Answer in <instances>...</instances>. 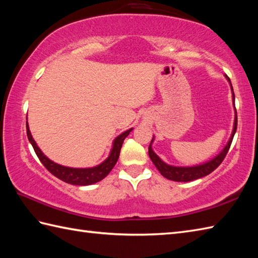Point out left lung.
<instances>
[{
	"label": "left lung",
	"mask_w": 258,
	"mask_h": 258,
	"mask_svg": "<svg viewBox=\"0 0 258 258\" xmlns=\"http://www.w3.org/2000/svg\"><path fill=\"white\" fill-rule=\"evenodd\" d=\"M226 79L231 84V80H229L228 76L226 75ZM231 90L233 93V103L235 106V95H234V91H233V86L231 84ZM235 113H236V108H235ZM236 128H237V114H235V120H234V128L233 132L231 135V139H229L228 143L226 144V146L224 147V150L218 154L217 156H215L214 158H212L211 161H208L204 164H201V165H196V166H188V167H184V166H172L168 165L165 162H163L160 157H158L154 151L152 150V143L154 141V138L151 141V144L149 146V155L151 157V160L153 162V164L156 166V168L160 171V173L163 175L164 177L167 179L174 180V182H190V180H194L197 178H202L206 176V175L211 174L214 169H216L218 166L221 165V163L224 161L227 152L231 147L232 141L235 133H236Z\"/></svg>",
	"instance_id": "1"
}]
</instances>
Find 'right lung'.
<instances>
[{
    "label": "right lung",
    "mask_w": 258,
    "mask_h": 258,
    "mask_svg": "<svg viewBox=\"0 0 258 258\" xmlns=\"http://www.w3.org/2000/svg\"><path fill=\"white\" fill-rule=\"evenodd\" d=\"M132 130L133 128L125 131L124 133L118 135L117 138L114 140L111 153H109V155L106 160L103 163H101L100 165L90 167V168H73V167L62 166L59 165V164L54 163L53 161L50 160V158H47L44 154H43L42 151L38 149V146L36 145L35 141L33 140L30 128H29V124L26 122L27 139H29L33 149H34L38 160L41 161V163L45 166L47 171L65 183H69L72 185H83V186L95 184L97 182H100V180H102L104 177L107 176L108 173L112 171V168L114 167V165L116 164L118 160L120 147H122L125 138L126 136H128L130 132Z\"/></svg>",
    "instance_id": "1"
}]
</instances>
